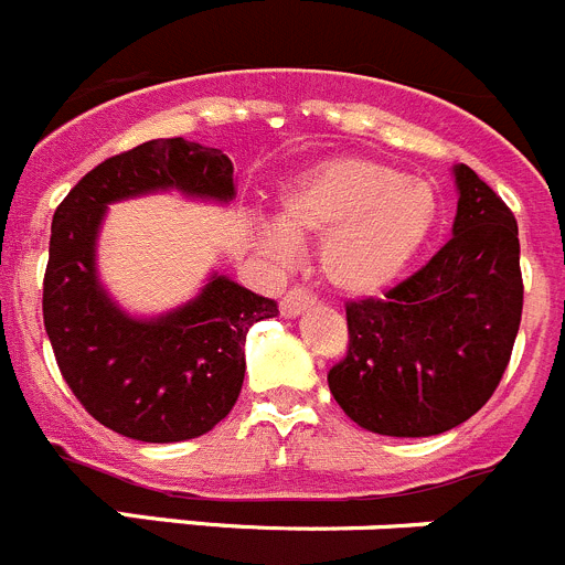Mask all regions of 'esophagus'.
I'll list each match as a JSON object with an SVG mask.
<instances>
[{
	"label": "esophagus",
	"instance_id": "esophagus-1",
	"mask_svg": "<svg viewBox=\"0 0 565 565\" xmlns=\"http://www.w3.org/2000/svg\"><path fill=\"white\" fill-rule=\"evenodd\" d=\"M310 305H313V294L305 291V288H299V286H294L291 291L282 297V302H279V313L288 319H294V317H299L305 308H310Z\"/></svg>",
	"mask_w": 565,
	"mask_h": 565
}]
</instances>
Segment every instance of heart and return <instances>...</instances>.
<instances>
[{
    "label": "heart",
    "mask_w": 565,
    "mask_h": 565,
    "mask_svg": "<svg viewBox=\"0 0 565 565\" xmlns=\"http://www.w3.org/2000/svg\"><path fill=\"white\" fill-rule=\"evenodd\" d=\"M439 218L431 181L372 157H339L299 175L279 201V226L260 224L257 246L274 260L294 241H322L319 268L347 297H377L417 260Z\"/></svg>",
    "instance_id": "1"
}]
</instances>
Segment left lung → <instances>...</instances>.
Returning <instances> with one entry per match:
<instances>
[{
  "instance_id": "obj_1",
  "label": "left lung",
  "mask_w": 565,
  "mask_h": 565,
  "mask_svg": "<svg viewBox=\"0 0 565 565\" xmlns=\"http://www.w3.org/2000/svg\"><path fill=\"white\" fill-rule=\"evenodd\" d=\"M454 237L384 299L347 302V355L328 372L361 428L431 437L473 417L499 386L524 308L519 224L468 164Z\"/></svg>"
}]
</instances>
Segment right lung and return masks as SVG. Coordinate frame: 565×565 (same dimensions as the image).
<instances>
[{
  "label": "right lung",
  "mask_w": 565,
  "mask_h": 565,
  "mask_svg": "<svg viewBox=\"0 0 565 565\" xmlns=\"http://www.w3.org/2000/svg\"><path fill=\"white\" fill-rule=\"evenodd\" d=\"M157 190L226 204L235 199L230 157L173 137L89 170L53 215L41 308L61 375L97 423L142 443H181L232 412L248 328L279 310L221 274L164 317L134 319L120 310L97 282L100 224L108 204Z\"/></svg>",
  "instance_id": "obj_1"
}]
</instances>
